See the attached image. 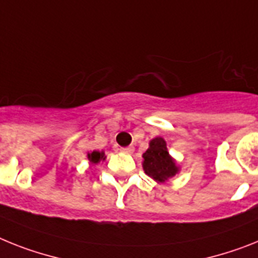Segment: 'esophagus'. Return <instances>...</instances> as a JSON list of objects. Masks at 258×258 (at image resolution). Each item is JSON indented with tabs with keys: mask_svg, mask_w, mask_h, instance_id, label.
I'll return each mask as SVG.
<instances>
[{
	"mask_svg": "<svg viewBox=\"0 0 258 258\" xmlns=\"http://www.w3.org/2000/svg\"><path fill=\"white\" fill-rule=\"evenodd\" d=\"M135 148L134 147H124V148H120V152L125 153V155H133Z\"/></svg>",
	"mask_w": 258,
	"mask_h": 258,
	"instance_id": "1",
	"label": "esophagus"
}]
</instances>
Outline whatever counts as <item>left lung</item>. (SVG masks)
<instances>
[{"label": "left lung", "mask_w": 258, "mask_h": 258, "mask_svg": "<svg viewBox=\"0 0 258 258\" xmlns=\"http://www.w3.org/2000/svg\"><path fill=\"white\" fill-rule=\"evenodd\" d=\"M143 169L157 183H164L179 173V165L169 155L164 138L157 136L149 142V147L143 153Z\"/></svg>", "instance_id": "obj_1"}]
</instances>
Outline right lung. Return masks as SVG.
Segmentation results:
<instances>
[{"label": "right lung", "mask_w": 258, "mask_h": 258, "mask_svg": "<svg viewBox=\"0 0 258 258\" xmlns=\"http://www.w3.org/2000/svg\"><path fill=\"white\" fill-rule=\"evenodd\" d=\"M88 160L92 165H97L101 161H105V151H90V152H88Z\"/></svg>", "instance_id": "add662e5"}]
</instances>
